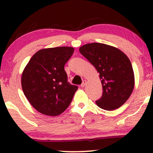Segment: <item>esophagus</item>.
<instances>
[{"label":"esophagus","instance_id":"obj_1","mask_svg":"<svg viewBox=\"0 0 153 153\" xmlns=\"http://www.w3.org/2000/svg\"><path fill=\"white\" fill-rule=\"evenodd\" d=\"M86 83H87V81L85 80H82V84H81V87H85V85H86Z\"/></svg>","mask_w":153,"mask_h":153}]
</instances>
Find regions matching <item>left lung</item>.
<instances>
[{"label":"left lung","mask_w":153,"mask_h":153,"mask_svg":"<svg viewBox=\"0 0 153 153\" xmlns=\"http://www.w3.org/2000/svg\"><path fill=\"white\" fill-rule=\"evenodd\" d=\"M79 51L95 67L101 79L103 95L97 106L107 111L122 106L134 87V75L128 57L118 48L101 43L86 44Z\"/></svg>","instance_id":"left-lung-1"}]
</instances>
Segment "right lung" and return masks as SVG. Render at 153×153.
<instances>
[{
	"instance_id": "1",
	"label": "right lung",
	"mask_w": 153,
	"mask_h": 153,
	"mask_svg": "<svg viewBox=\"0 0 153 153\" xmlns=\"http://www.w3.org/2000/svg\"><path fill=\"white\" fill-rule=\"evenodd\" d=\"M74 52L71 47L42 49L29 61L22 75L26 99L36 111L55 117L71 104L78 86L68 82L64 69Z\"/></svg>"
}]
</instances>
